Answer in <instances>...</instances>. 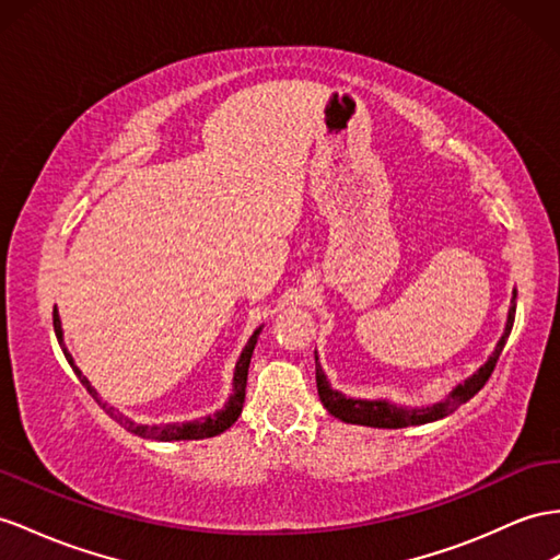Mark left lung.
Returning a JSON list of instances; mask_svg holds the SVG:
<instances>
[{
	"mask_svg": "<svg viewBox=\"0 0 560 560\" xmlns=\"http://www.w3.org/2000/svg\"><path fill=\"white\" fill-rule=\"evenodd\" d=\"M515 295L518 293L513 291L504 336L499 338L494 352L490 354V360H487L470 378L458 383L456 388L442 399V402L430 405V407H397L393 402H385V399H352V397H346L342 393L334 390L331 385H328L322 366L317 364V390H319L322 405L328 409V413H334V417L340 421L357 423V425H371V428H407V425H421V423H430V421L450 417L452 411L466 405L468 399L487 383V378L492 376L499 354H501V350H504L509 334L513 328Z\"/></svg>",
	"mask_w": 560,
	"mask_h": 560,
	"instance_id": "1",
	"label": "left lung"
}]
</instances>
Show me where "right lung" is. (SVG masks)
I'll return each instance as SVG.
<instances>
[{"instance_id":"right-lung-1","label":"right lung","mask_w":560,"mask_h":560,"mask_svg":"<svg viewBox=\"0 0 560 560\" xmlns=\"http://www.w3.org/2000/svg\"><path fill=\"white\" fill-rule=\"evenodd\" d=\"M54 331H56V338H59V346L66 354L68 364L73 366L75 376L80 378V383L88 388V393L96 399L98 405L104 407V411L108 413L110 419H116L125 430H130V433L139 435V438H147V440H203V438H214L224 433L226 428H232L236 423V419L241 417V409H243V399H246V381H248V366H250V357H253V350H255V342H257V336H260L262 326L257 328V331L250 336V340L246 342V348H243L238 362H236V371H234V393L232 397H229V402L224 405L222 411L218 413H210V417H203V419H196V421H189V423H161V425H141V423H135L132 419H127L125 413H120L118 409L108 407L102 397H98V393L92 388L90 381L82 376V371L75 366L73 357H70V352L66 350L63 346V328H61V319H59V312L54 310Z\"/></svg>"}]
</instances>
